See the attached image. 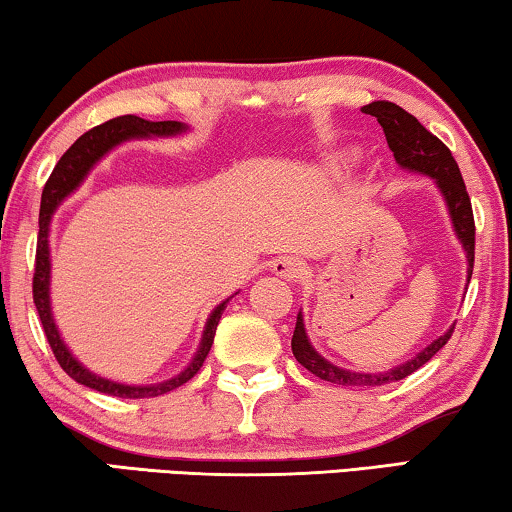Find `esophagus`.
Masks as SVG:
<instances>
[{
	"mask_svg": "<svg viewBox=\"0 0 512 512\" xmlns=\"http://www.w3.org/2000/svg\"><path fill=\"white\" fill-rule=\"evenodd\" d=\"M273 273L290 280V283H297V280L304 278V262L299 257H278L273 262Z\"/></svg>",
	"mask_w": 512,
	"mask_h": 512,
	"instance_id": "1",
	"label": "esophagus"
}]
</instances>
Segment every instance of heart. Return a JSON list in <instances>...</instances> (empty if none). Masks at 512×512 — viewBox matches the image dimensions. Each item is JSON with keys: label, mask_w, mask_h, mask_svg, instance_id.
Segmentation results:
<instances>
[{"label": "heart", "mask_w": 512, "mask_h": 512, "mask_svg": "<svg viewBox=\"0 0 512 512\" xmlns=\"http://www.w3.org/2000/svg\"><path fill=\"white\" fill-rule=\"evenodd\" d=\"M338 160H341V162L345 164V167H348V164H355V155H352V153H343L341 157H338Z\"/></svg>", "instance_id": "heart-1"}]
</instances>
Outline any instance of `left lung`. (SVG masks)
Here are the masks:
<instances>
[{
    "label": "left lung",
    "instance_id": "8db88e82",
    "mask_svg": "<svg viewBox=\"0 0 512 512\" xmlns=\"http://www.w3.org/2000/svg\"><path fill=\"white\" fill-rule=\"evenodd\" d=\"M364 113L373 115L383 127V132L387 136V146L394 153V160L401 169H406L408 174H422L429 176L434 181L436 190L441 192V197L445 201V208H448L450 222H452V232H455L459 246H462L464 255H466V273H473V257H475V225H473V211H471V199L469 192H466L464 178L459 174V167L455 162V157L445 146L443 141H438L434 134L427 132L420 125V120L415 115H410L408 111H403L401 106L392 104V102H371L366 104ZM452 325L445 334L436 336L427 348H422L415 357L406 359L403 364L392 366L387 371H378V373H364V371H352V369H343V366L331 364L329 359L320 355L318 350L313 348L311 338L306 334V325H304V315H297V327H294L292 334V352L297 357V362L318 376L327 383L334 385H343V387H378V385H387V383H397V380H403L410 373L420 369L429 362L431 357L436 355L438 350L448 343V338L452 336Z\"/></svg>",
    "mask_w": 512,
    "mask_h": 512
}]
</instances>
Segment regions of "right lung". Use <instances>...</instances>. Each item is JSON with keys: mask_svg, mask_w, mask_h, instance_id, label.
Segmentation results:
<instances>
[{"mask_svg": "<svg viewBox=\"0 0 512 512\" xmlns=\"http://www.w3.org/2000/svg\"><path fill=\"white\" fill-rule=\"evenodd\" d=\"M187 129L190 127L178 120L150 122V120L136 118V115H120V118L104 122V125L85 132L81 139H76L74 146L60 157V162L55 164L53 174H50L41 194L37 269H34V285H32L34 306H37L39 311L41 325H43V331H46L50 348H53V355L57 362H60L62 369L67 371V376L74 378L76 383L90 387V390L111 394V397H120V399L160 397V394H167L171 390H176V387H181L183 383H187V380L201 369V364H204L208 350H211L213 345V336L222 318V311L227 308L229 299L239 292H234L232 297L220 301V304L213 308L206 320V327H204V334H201L197 352H194L190 364H187L178 376L162 380V383H153V385H127V383H118V380L104 378L78 362V357H74V352H71L69 345L64 343L60 329L55 325L53 306H50V222H53V215L57 208L62 206V201L71 197V194L83 185L85 178L90 176V171L95 169L113 148H118L125 141H134V139H169V136H181L187 132Z\"/></svg>", "mask_w": 512, "mask_h": 512, "instance_id": "add662e5", "label": "right lung"}]
</instances>
